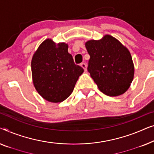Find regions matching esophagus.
Returning a JSON list of instances; mask_svg holds the SVG:
<instances>
[{
  "instance_id": "esophagus-1",
  "label": "esophagus",
  "mask_w": 154,
  "mask_h": 154,
  "mask_svg": "<svg viewBox=\"0 0 154 154\" xmlns=\"http://www.w3.org/2000/svg\"><path fill=\"white\" fill-rule=\"evenodd\" d=\"M81 66H82V68H83V69L84 70H86V64L85 63H81Z\"/></svg>"
}]
</instances>
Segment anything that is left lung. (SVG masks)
<instances>
[{
	"mask_svg": "<svg viewBox=\"0 0 154 154\" xmlns=\"http://www.w3.org/2000/svg\"><path fill=\"white\" fill-rule=\"evenodd\" d=\"M85 47L90 59L88 71L99 90L109 96H118L128 89L135 68L127 47L110 35L90 40Z\"/></svg>",
	"mask_w": 154,
	"mask_h": 154,
	"instance_id": "left-lung-1",
	"label": "left lung"
}]
</instances>
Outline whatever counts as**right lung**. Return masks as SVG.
Wrapping results in <instances>:
<instances>
[{"mask_svg": "<svg viewBox=\"0 0 154 154\" xmlns=\"http://www.w3.org/2000/svg\"><path fill=\"white\" fill-rule=\"evenodd\" d=\"M68 45L46 39L31 60L33 83L37 92L46 100L60 103L72 94L84 69L75 65L68 53Z\"/></svg>", "mask_w": 154, "mask_h": 154, "instance_id": "add662e5", "label": "right lung"}]
</instances>
